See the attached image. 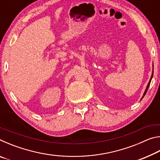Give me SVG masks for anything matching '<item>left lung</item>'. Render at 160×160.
Masks as SVG:
<instances>
[{"label":"left lung","mask_w":160,"mask_h":160,"mask_svg":"<svg viewBox=\"0 0 160 160\" xmlns=\"http://www.w3.org/2000/svg\"><path fill=\"white\" fill-rule=\"evenodd\" d=\"M152 76H153V72H152V76H151V78H150V81H149V82H148V86H147V88H146V90H145V91L144 94H143V97H142V99L143 98V97H144V96L145 95L146 92H147V91H148V90L149 86H150V82H151V80H152Z\"/></svg>","instance_id":"8db88e82"}]
</instances>
